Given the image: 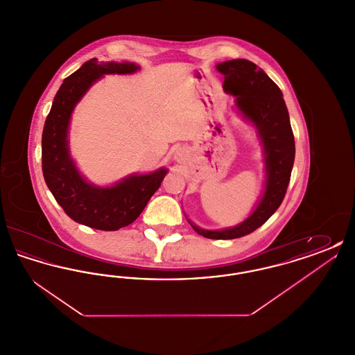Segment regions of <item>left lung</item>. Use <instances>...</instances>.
I'll return each mask as SVG.
<instances>
[{"instance_id": "8db88e82", "label": "left lung", "mask_w": 355, "mask_h": 355, "mask_svg": "<svg viewBox=\"0 0 355 355\" xmlns=\"http://www.w3.org/2000/svg\"><path fill=\"white\" fill-rule=\"evenodd\" d=\"M216 68L225 77V93L236 97L238 113L253 125L262 145L263 191L252 214L233 227L206 230L187 220L205 238L233 239L253 233L284 201L294 165L295 144L284 94L262 69L243 58L220 62Z\"/></svg>"}]
</instances>
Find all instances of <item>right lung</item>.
<instances>
[{
	"label": "right lung",
	"instance_id": "1",
	"mask_svg": "<svg viewBox=\"0 0 355 355\" xmlns=\"http://www.w3.org/2000/svg\"><path fill=\"white\" fill-rule=\"evenodd\" d=\"M141 67L135 62H98L84 65L58 89L42 132V173L58 205L69 217L85 226L114 232L135 222L158 190L166 168L149 174H132L112 186L86 181L73 161L69 149V125L76 105L92 85L105 74H132Z\"/></svg>",
	"mask_w": 355,
	"mask_h": 355
}]
</instances>
